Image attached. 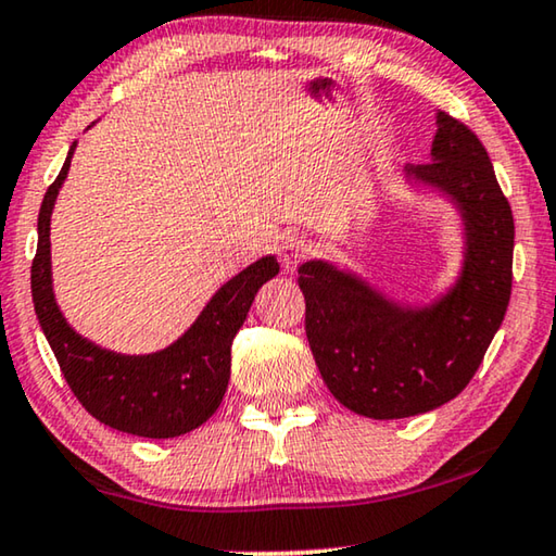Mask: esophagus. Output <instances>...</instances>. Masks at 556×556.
I'll return each instance as SVG.
<instances>
[{
    "label": "esophagus",
    "instance_id": "esophagus-1",
    "mask_svg": "<svg viewBox=\"0 0 556 556\" xmlns=\"http://www.w3.org/2000/svg\"><path fill=\"white\" fill-rule=\"evenodd\" d=\"M309 252H312V242L306 240L304 235L292 232V235L281 237L279 260H281V267H285L287 271H294L299 264L309 257Z\"/></svg>",
    "mask_w": 556,
    "mask_h": 556
}]
</instances>
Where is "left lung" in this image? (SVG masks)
Masks as SVG:
<instances>
[{"label":"left lung","mask_w":556,"mask_h":556,"mask_svg":"<svg viewBox=\"0 0 556 556\" xmlns=\"http://www.w3.org/2000/svg\"><path fill=\"white\" fill-rule=\"evenodd\" d=\"M433 161L405 178L451 198L465 225V262L451 292L401 306L324 260L299 267L306 339L326 389L358 416H420L453 401L482 364L513 292L515 219L472 130L438 111Z\"/></svg>","instance_id":"left-lung-1"}]
</instances>
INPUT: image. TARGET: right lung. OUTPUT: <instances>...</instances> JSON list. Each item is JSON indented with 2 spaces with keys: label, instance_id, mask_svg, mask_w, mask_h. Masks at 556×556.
<instances>
[{
  "label": "right lung",
  "instance_id": "add662e5",
  "mask_svg": "<svg viewBox=\"0 0 556 556\" xmlns=\"http://www.w3.org/2000/svg\"><path fill=\"white\" fill-rule=\"evenodd\" d=\"M74 148L49 185L39 210L31 299L51 351L78 403L103 426L140 438H178L202 426L223 403L230 381L232 339L264 281L279 275L277 257H262L223 285L182 337L163 351L126 356L96 346L66 324L51 285V210L66 180Z\"/></svg>",
  "mask_w": 556,
  "mask_h": 556
}]
</instances>
